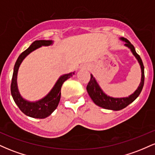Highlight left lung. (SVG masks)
Returning a JSON list of instances; mask_svg holds the SVG:
<instances>
[{"mask_svg": "<svg viewBox=\"0 0 155 155\" xmlns=\"http://www.w3.org/2000/svg\"><path fill=\"white\" fill-rule=\"evenodd\" d=\"M120 40L125 42L124 46L130 49L131 52L134 55L135 58L138 60V63L140 65V70H141V79H140V82L137 90L133 94L129 95L128 97H111V96L106 95L103 91V90L99 86L98 83L97 82V81L95 80V77L92 76V74H90L91 78H90V82L88 83L87 86V91L89 95L91 97L92 101L97 106H100L101 108H106V109L113 110V111H120V110L123 109L126 106H128L131 103H133L138 97V95H140V92H141L142 89H143V84H144V67H143V62L140 59V56L137 54L133 45L127 39L122 37V38H120Z\"/></svg>", "mask_w": 155, "mask_h": 155, "instance_id": "8db88e82", "label": "left lung"}]
</instances>
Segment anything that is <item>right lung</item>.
Returning a JSON list of instances; mask_svg holds the SVG:
<instances>
[{
    "instance_id": "right-lung-1",
    "label": "right lung",
    "mask_w": 155,
    "mask_h": 155,
    "mask_svg": "<svg viewBox=\"0 0 155 155\" xmlns=\"http://www.w3.org/2000/svg\"><path fill=\"white\" fill-rule=\"evenodd\" d=\"M53 41L50 40H38L33 42L31 46L24 51L19 56L16 61L14 68L13 76H12V84H11V92L15 104L28 117L36 119H44L49 117L56 109L59 104L60 96H61V87L64 81L71 78L75 72L69 73L60 76L56 81L50 92L43 98L37 101H29L23 98L19 93L17 87V74L19 68L23 60L32 51L41 47H49L52 45Z\"/></svg>"
}]
</instances>
